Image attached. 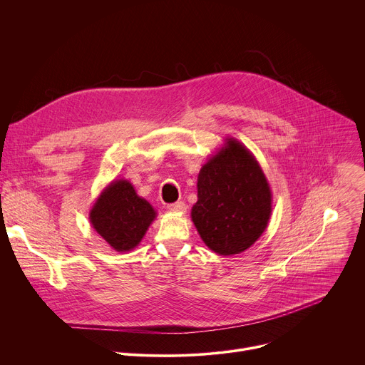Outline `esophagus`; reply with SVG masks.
<instances>
[{"label":"esophagus","mask_w":365,"mask_h":365,"mask_svg":"<svg viewBox=\"0 0 365 365\" xmlns=\"http://www.w3.org/2000/svg\"><path fill=\"white\" fill-rule=\"evenodd\" d=\"M186 203L185 202H176V203H172V205H169L168 206V210L170 211V212H173V214H179V215H182V214H185L186 212Z\"/></svg>","instance_id":"1"}]
</instances>
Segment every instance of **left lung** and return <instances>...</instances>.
I'll return each mask as SVG.
<instances>
[{
    "mask_svg": "<svg viewBox=\"0 0 365 365\" xmlns=\"http://www.w3.org/2000/svg\"><path fill=\"white\" fill-rule=\"evenodd\" d=\"M197 202L192 221L206 247L220 255L250 248L266 231L272 189L254 154L238 140L212 154L197 175Z\"/></svg>",
    "mask_w": 365,
    "mask_h": 365,
    "instance_id": "1",
    "label": "left lung"
}]
</instances>
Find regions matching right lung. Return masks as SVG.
<instances>
[{"instance_id":"obj_1","label":"right lung","mask_w":365,"mask_h":365,"mask_svg":"<svg viewBox=\"0 0 365 365\" xmlns=\"http://www.w3.org/2000/svg\"><path fill=\"white\" fill-rule=\"evenodd\" d=\"M155 217L154 207L127 179H115L103 187L89 211L93 230L118 252L134 250Z\"/></svg>"}]
</instances>
